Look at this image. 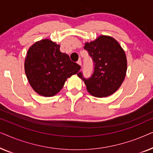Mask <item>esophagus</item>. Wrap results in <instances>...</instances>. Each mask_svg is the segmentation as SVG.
Segmentation results:
<instances>
[{
    "mask_svg": "<svg viewBox=\"0 0 153 153\" xmlns=\"http://www.w3.org/2000/svg\"><path fill=\"white\" fill-rule=\"evenodd\" d=\"M76 63L78 64V65H80V66L81 67V60H79L78 61L76 62Z\"/></svg>",
    "mask_w": 153,
    "mask_h": 153,
    "instance_id": "34e87169",
    "label": "esophagus"
}]
</instances>
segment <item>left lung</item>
Here are the masks:
<instances>
[{"label":"left lung","mask_w":153,"mask_h":153,"mask_svg":"<svg viewBox=\"0 0 153 153\" xmlns=\"http://www.w3.org/2000/svg\"><path fill=\"white\" fill-rule=\"evenodd\" d=\"M84 49L93 62V72L89 78L82 72L77 75L84 81L88 91L97 97H107L119 88L124 81L127 71L125 51L116 39L102 35L90 43Z\"/></svg>","instance_id":"obj_1"}]
</instances>
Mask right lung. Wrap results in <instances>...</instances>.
<instances>
[{"instance_id": "add662e5", "label": "right lung", "mask_w": 153, "mask_h": 153, "mask_svg": "<svg viewBox=\"0 0 153 153\" xmlns=\"http://www.w3.org/2000/svg\"><path fill=\"white\" fill-rule=\"evenodd\" d=\"M28 82L39 95L51 97L63 87L67 79L76 74L81 66L60 51V45L49 39L35 43L24 62Z\"/></svg>"}]
</instances>
